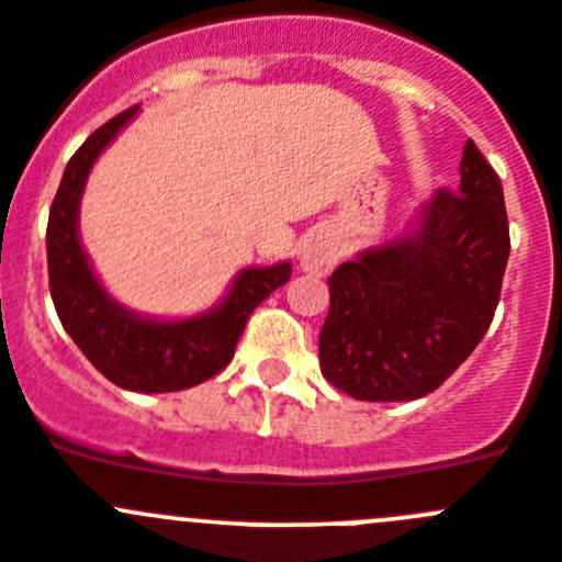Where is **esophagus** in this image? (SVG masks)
Returning <instances> with one entry per match:
<instances>
[{"label":"esophagus","mask_w":562,"mask_h":562,"mask_svg":"<svg viewBox=\"0 0 562 562\" xmlns=\"http://www.w3.org/2000/svg\"><path fill=\"white\" fill-rule=\"evenodd\" d=\"M339 261V241L328 231H317L301 247V270L308 276H328Z\"/></svg>","instance_id":"34e87169"}]
</instances>
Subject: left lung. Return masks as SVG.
<instances>
[{
  "label": "left lung",
  "mask_w": 562,
  "mask_h": 562,
  "mask_svg": "<svg viewBox=\"0 0 562 562\" xmlns=\"http://www.w3.org/2000/svg\"><path fill=\"white\" fill-rule=\"evenodd\" d=\"M509 256L502 180L468 138L460 187L437 189L393 239L328 278L321 370L357 401H415L485 337Z\"/></svg>",
  "instance_id": "left-lung-1"
}]
</instances>
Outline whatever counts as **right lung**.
<instances>
[{
    "label": "right lung",
    "instance_id": "add662e5",
    "mask_svg": "<svg viewBox=\"0 0 562 562\" xmlns=\"http://www.w3.org/2000/svg\"><path fill=\"white\" fill-rule=\"evenodd\" d=\"M138 113V105L91 133L66 164L46 225V265L55 312L91 364L122 390L175 393L205 382L231 362L247 317L292 276L290 261L245 267L217 306L192 317L138 315L102 286L80 241L86 180L108 144Z\"/></svg>",
    "mask_w": 562,
    "mask_h": 562
}]
</instances>
